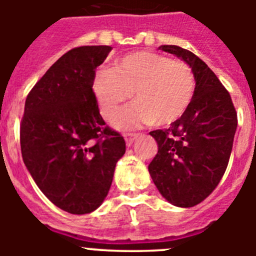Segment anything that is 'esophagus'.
Listing matches in <instances>:
<instances>
[{
  "label": "esophagus",
  "instance_id": "esophagus-1",
  "mask_svg": "<svg viewBox=\"0 0 256 256\" xmlns=\"http://www.w3.org/2000/svg\"><path fill=\"white\" fill-rule=\"evenodd\" d=\"M138 136L140 134H136V133H134V134H133V133H130V134L124 136V140H126V146H128V148H130L133 142H134L138 138Z\"/></svg>",
  "mask_w": 256,
  "mask_h": 256
}]
</instances>
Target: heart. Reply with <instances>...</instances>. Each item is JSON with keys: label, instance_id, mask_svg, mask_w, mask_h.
Here are the masks:
<instances>
[{"label": "heart", "instance_id": "b5f03b06", "mask_svg": "<svg viewBox=\"0 0 256 256\" xmlns=\"http://www.w3.org/2000/svg\"><path fill=\"white\" fill-rule=\"evenodd\" d=\"M195 90V76L188 64L152 51L130 52L112 69L98 70L94 79V96L106 119H112L118 106L134 94L137 101L112 119V126L120 130L154 122L156 126L177 122L191 106Z\"/></svg>", "mask_w": 256, "mask_h": 256}]
</instances>
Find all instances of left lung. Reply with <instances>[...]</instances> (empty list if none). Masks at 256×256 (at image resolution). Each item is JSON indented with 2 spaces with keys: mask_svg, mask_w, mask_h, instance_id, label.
Wrapping results in <instances>:
<instances>
[{
  "mask_svg": "<svg viewBox=\"0 0 256 256\" xmlns=\"http://www.w3.org/2000/svg\"><path fill=\"white\" fill-rule=\"evenodd\" d=\"M191 66L195 96L168 130L150 132L158 154L148 173L162 198L178 208L200 204L220 182L230 160L237 112L228 91L200 58L174 44L159 47Z\"/></svg>",
  "mask_w": 256,
  "mask_h": 256,
  "instance_id": "1",
  "label": "left lung"
}]
</instances>
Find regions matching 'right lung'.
<instances>
[{
	"label": "right lung",
	"mask_w": 256,
	"mask_h": 256,
	"mask_svg": "<svg viewBox=\"0 0 256 256\" xmlns=\"http://www.w3.org/2000/svg\"><path fill=\"white\" fill-rule=\"evenodd\" d=\"M112 50H70L26 100L20 126L24 164L42 194L70 214H87L102 204L126 152L124 138L105 126L92 91L94 69Z\"/></svg>",
	"instance_id": "add662e5"
}]
</instances>
